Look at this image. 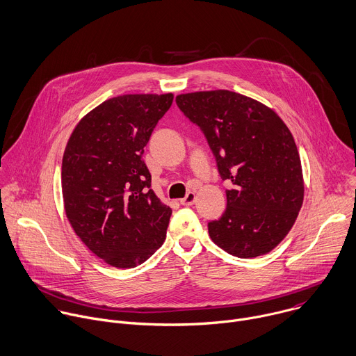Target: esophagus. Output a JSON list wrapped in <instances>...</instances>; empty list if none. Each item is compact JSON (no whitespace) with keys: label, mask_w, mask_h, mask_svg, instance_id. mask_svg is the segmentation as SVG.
Here are the masks:
<instances>
[{"label":"esophagus","mask_w":356,"mask_h":356,"mask_svg":"<svg viewBox=\"0 0 356 356\" xmlns=\"http://www.w3.org/2000/svg\"><path fill=\"white\" fill-rule=\"evenodd\" d=\"M195 193H193V191H188L187 193V195L183 198V200H180V202H181V205H186V207H190V205H193L194 202H195Z\"/></svg>","instance_id":"1"}]
</instances>
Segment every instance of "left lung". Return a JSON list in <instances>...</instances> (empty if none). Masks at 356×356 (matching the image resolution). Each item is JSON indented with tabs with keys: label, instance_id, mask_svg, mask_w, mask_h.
Instances as JSON below:
<instances>
[{
	"label": "left lung",
	"instance_id": "obj_1",
	"mask_svg": "<svg viewBox=\"0 0 356 356\" xmlns=\"http://www.w3.org/2000/svg\"><path fill=\"white\" fill-rule=\"evenodd\" d=\"M180 110L204 133L223 180L226 209L208 223L226 253L253 259L275 249L293 226L305 197L295 140L268 106L226 89L176 96Z\"/></svg>",
	"mask_w": 356,
	"mask_h": 356
}]
</instances>
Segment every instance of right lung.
Returning a JSON list of instances; mask_svg holds the SVG:
<instances>
[{
  "mask_svg": "<svg viewBox=\"0 0 356 356\" xmlns=\"http://www.w3.org/2000/svg\"><path fill=\"white\" fill-rule=\"evenodd\" d=\"M172 102L173 93L107 99L81 118L67 143L61 166L67 219L111 267H137L165 242L172 209L149 188L143 155Z\"/></svg>",
  "mask_w": 356,
  "mask_h": 356,
  "instance_id": "1",
  "label": "right lung"
}]
</instances>
